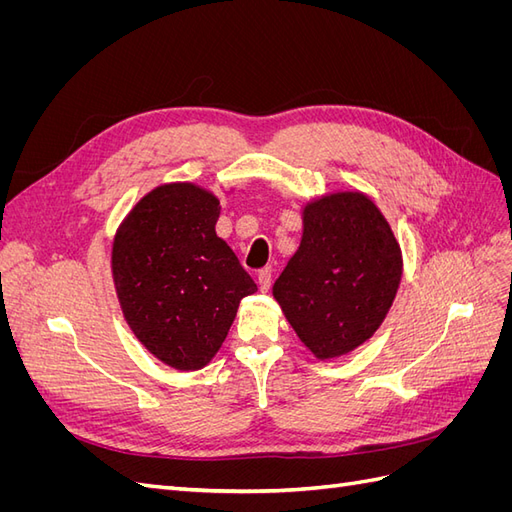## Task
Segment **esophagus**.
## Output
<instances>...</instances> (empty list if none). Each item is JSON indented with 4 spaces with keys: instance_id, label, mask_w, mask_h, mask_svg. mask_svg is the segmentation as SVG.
<instances>
[{
    "instance_id": "1",
    "label": "esophagus",
    "mask_w": 512,
    "mask_h": 512,
    "mask_svg": "<svg viewBox=\"0 0 512 512\" xmlns=\"http://www.w3.org/2000/svg\"><path fill=\"white\" fill-rule=\"evenodd\" d=\"M258 288H260L262 292H267V290L271 288V269H269V267L258 271Z\"/></svg>"
}]
</instances>
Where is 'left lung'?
<instances>
[{"instance_id": "obj_1", "label": "left lung", "mask_w": 512, "mask_h": 512, "mask_svg": "<svg viewBox=\"0 0 512 512\" xmlns=\"http://www.w3.org/2000/svg\"><path fill=\"white\" fill-rule=\"evenodd\" d=\"M404 273L401 247L374 200L329 192L303 207L299 250L273 284V299L316 359L348 354L374 335Z\"/></svg>"}]
</instances>
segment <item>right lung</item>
<instances>
[{
    "label": "right lung",
    "instance_id": "1",
    "mask_svg": "<svg viewBox=\"0 0 512 512\" xmlns=\"http://www.w3.org/2000/svg\"><path fill=\"white\" fill-rule=\"evenodd\" d=\"M220 198L196 183H164L145 194L115 232L111 271L132 333L179 371L205 367L243 297L258 288L215 235Z\"/></svg>",
    "mask_w": 512,
    "mask_h": 512
}]
</instances>
